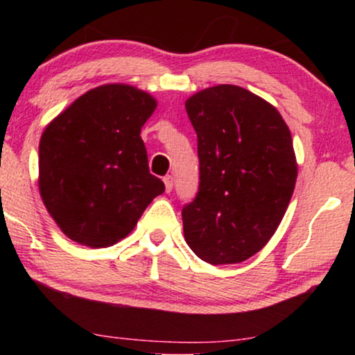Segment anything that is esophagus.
<instances>
[{
    "label": "esophagus",
    "mask_w": 355,
    "mask_h": 355,
    "mask_svg": "<svg viewBox=\"0 0 355 355\" xmlns=\"http://www.w3.org/2000/svg\"><path fill=\"white\" fill-rule=\"evenodd\" d=\"M164 187H166V192H171L173 191V176H164Z\"/></svg>",
    "instance_id": "1"
}]
</instances>
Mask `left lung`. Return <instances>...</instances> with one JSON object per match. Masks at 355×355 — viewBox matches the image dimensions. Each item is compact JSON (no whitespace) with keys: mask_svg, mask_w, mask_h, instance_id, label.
<instances>
[{"mask_svg":"<svg viewBox=\"0 0 355 355\" xmlns=\"http://www.w3.org/2000/svg\"><path fill=\"white\" fill-rule=\"evenodd\" d=\"M197 134L200 182L182 207L184 237L198 259L239 263L263 249L293 197L297 164L278 110L237 85L186 101Z\"/></svg>","mask_w":355,"mask_h":355,"instance_id":"8db88e82","label":"left lung"}]
</instances>
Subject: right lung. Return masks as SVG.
Here are the masks:
<instances>
[{
    "mask_svg": "<svg viewBox=\"0 0 355 355\" xmlns=\"http://www.w3.org/2000/svg\"><path fill=\"white\" fill-rule=\"evenodd\" d=\"M157 108L124 84L96 87L48 124L38 147L46 210L74 242L113 245L134 230L164 184L148 169L140 129Z\"/></svg>",
    "mask_w": 355,
    "mask_h": 355,
    "instance_id": "obj_1",
    "label": "right lung"
}]
</instances>
